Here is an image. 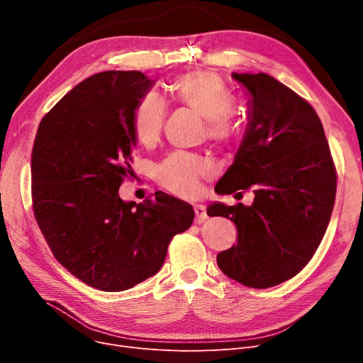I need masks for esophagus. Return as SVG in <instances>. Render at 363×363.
<instances>
[{"mask_svg":"<svg viewBox=\"0 0 363 363\" xmlns=\"http://www.w3.org/2000/svg\"><path fill=\"white\" fill-rule=\"evenodd\" d=\"M194 212H196V220L199 223L204 222L207 219V212H206V207L201 204H194Z\"/></svg>","mask_w":363,"mask_h":363,"instance_id":"obj_1","label":"esophagus"}]
</instances>
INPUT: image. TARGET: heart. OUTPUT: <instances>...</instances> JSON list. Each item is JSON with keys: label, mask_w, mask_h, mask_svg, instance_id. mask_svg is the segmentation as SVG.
Instances as JSON below:
<instances>
[{"label": "heart", "mask_w": 363, "mask_h": 363, "mask_svg": "<svg viewBox=\"0 0 363 363\" xmlns=\"http://www.w3.org/2000/svg\"><path fill=\"white\" fill-rule=\"evenodd\" d=\"M169 94L177 104L197 111L204 118L207 138L218 144H230L238 128L233 119L237 99L219 74L194 70L169 85ZM166 106L156 92H148L133 107L130 128L135 140L144 147L156 145L162 137ZM213 174V163L193 152L177 151L164 157L155 169L157 184L166 191L179 196H194L200 182Z\"/></svg>", "instance_id": "b5f03b06"}]
</instances>
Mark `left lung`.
Listing matches in <instances>:
<instances>
[{"label": "left lung", "mask_w": 363, "mask_h": 363, "mask_svg": "<svg viewBox=\"0 0 363 363\" xmlns=\"http://www.w3.org/2000/svg\"><path fill=\"white\" fill-rule=\"evenodd\" d=\"M250 94L249 128L219 194L253 189L252 206L213 204L208 216L237 226L219 269L245 287L269 289L313 257L331 219L337 170L315 108L266 73H233Z\"/></svg>", "instance_id": "left-lung-1"}]
</instances>
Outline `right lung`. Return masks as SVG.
I'll use <instances>...</instances> for the list:
<instances>
[{
	"label": "right lung",
	"mask_w": 363,
	"mask_h": 363,
	"mask_svg": "<svg viewBox=\"0 0 363 363\" xmlns=\"http://www.w3.org/2000/svg\"><path fill=\"white\" fill-rule=\"evenodd\" d=\"M152 84L138 70L89 76L36 130V223L57 262L97 290L123 291L156 275L172 238L194 220L191 204L162 191L140 204L119 197L132 177V111Z\"/></svg>",
	"instance_id": "1"
}]
</instances>
